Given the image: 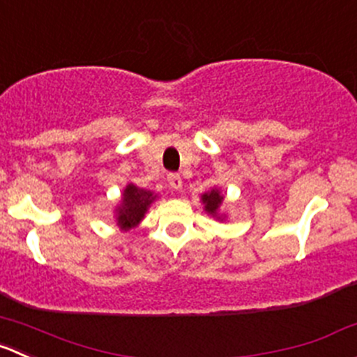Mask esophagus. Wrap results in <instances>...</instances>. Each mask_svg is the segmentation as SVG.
Wrapping results in <instances>:
<instances>
[{
  "label": "esophagus",
  "instance_id": "1",
  "mask_svg": "<svg viewBox=\"0 0 357 357\" xmlns=\"http://www.w3.org/2000/svg\"><path fill=\"white\" fill-rule=\"evenodd\" d=\"M167 181H169V186H171L172 190H176V192H179V190L183 188L181 176H179V174H169Z\"/></svg>",
  "mask_w": 357,
  "mask_h": 357
}]
</instances>
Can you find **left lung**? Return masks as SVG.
Returning <instances> with one entry per match:
<instances>
[{
    "label": "left lung",
    "mask_w": 357,
    "mask_h": 357,
    "mask_svg": "<svg viewBox=\"0 0 357 357\" xmlns=\"http://www.w3.org/2000/svg\"><path fill=\"white\" fill-rule=\"evenodd\" d=\"M200 202H202L204 211H206L209 216H213L214 220H218V221L227 220V213H223V211H221V206H223V202H225V195L221 193L220 188H216V186H214V188L204 192L202 195H200Z\"/></svg>",
    "instance_id": "obj_1"
}]
</instances>
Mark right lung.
<instances>
[{"mask_svg":"<svg viewBox=\"0 0 357 357\" xmlns=\"http://www.w3.org/2000/svg\"><path fill=\"white\" fill-rule=\"evenodd\" d=\"M158 199V195L151 190L139 188L134 183H127L122 197L115 207V223L122 231H129L136 228L144 220V214L151 207V204Z\"/></svg>","mask_w":357,"mask_h":357,"instance_id":"1","label":"right lung"}]
</instances>
